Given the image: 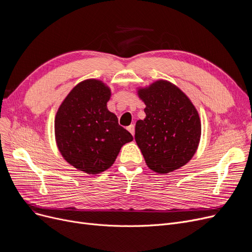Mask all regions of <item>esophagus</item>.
<instances>
[{
	"instance_id": "1",
	"label": "esophagus",
	"mask_w": 252,
	"mask_h": 252,
	"mask_svg": "<svg viewBox=\"0 0 252 252\" xmlns=\"http://www.w3.org/2000/svg\"><path fill=\"white\" fill-rule=\"evenodd\" d=\"M127 130L129 131V133L134 136V134H135V126H134V125H130V126H127Z\"/></svg>"
}]
</instances>
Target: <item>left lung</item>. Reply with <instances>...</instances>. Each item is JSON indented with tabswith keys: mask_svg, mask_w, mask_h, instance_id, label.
<instances>
[{
	"mask_svg": "<svg viewBox=\"0 0 252 252\" xmlns=\"http://www.w3.org/2000/svg\"><path fill=\"white\" fill-rule=\"evenodd\" d=\"M146 108L136 124L135 140L148 167L167 174L186 164L199 144L201 124L184 93L165 81L139 91Z\"/></svg>",
	"mask_w": 252,
	"mask_h": 252,
	"instance_id": "left-lung-1",
	"label": "left lung"
}]
</instances>
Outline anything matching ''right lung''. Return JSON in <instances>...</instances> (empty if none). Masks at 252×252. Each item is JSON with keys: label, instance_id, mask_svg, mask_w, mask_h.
Segmentation results:
<instances>
[{"label": "right lung", "instance_id": "right-lung-1", "mask_svg": "<svg viewBox=\"0 0 252 252\" xmlns=\"http://www.w3.org/2000/svg\"><path fill=\"white\" fill-rule=\"evenodd\" d=\"M110 90L96 79L78 84L65 98L55 118V136L64 159L95 175L110 167L133 136L107 109Z\"/></svg>", "mask_w": 252, "mask_h": 252}]
</instances>
